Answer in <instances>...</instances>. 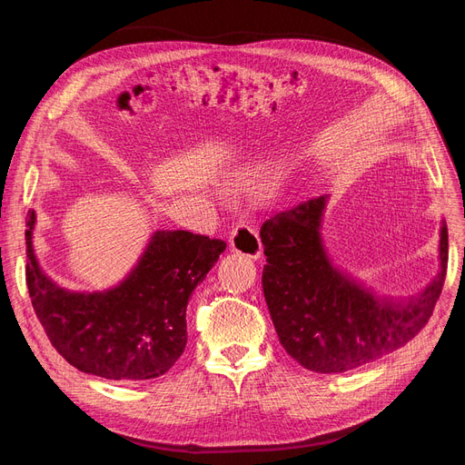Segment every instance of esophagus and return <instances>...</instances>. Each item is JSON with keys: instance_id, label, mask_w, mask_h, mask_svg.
I'll return each instance as SVG.
<instances>
[{"instance_id": "esophagus-1", "label": "esophagus", "mask_w": 465, "mask_h": 465, "mask_svg": "<svg viewBox=\"0 0 465 465\" xmlns=\"http://www.w3.org/2000/svg\"><path fill=\"white\" fill-rule=\"evenodd\" d=\"M229 241H231V248L238 252V254H244L252 260L262 258L260 236L254 229L248 227V224H238V227H234Z\"/></svg>"}]
</instances>
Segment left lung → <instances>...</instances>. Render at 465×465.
Listing matches in <instances>:
<instances>
[{
  "mask_svg": "<svg viewBox=\"0 0 465 465\" xmlns=\"http://www.w3.org/2000/svg\"><path fill=\"white\" fill-rule=\"evenodd\" d=\"M328 202L318 195L262 224V287L287 353L308 371L335 374L393 353L425 328L444 285L448 229L442 219L436 275L413 294L391 297L331 260L322 236Z\"/></svg>",
  "mask_w": 465,
  "mask_h": 465,
  "instance_id": "8db88e82",
  "label": "left lung"
}]
</instances>
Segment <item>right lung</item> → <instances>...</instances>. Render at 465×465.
<instances>
[{
    "instance_id": "1",
    "label": "right lung",
    "mask_w": 465,
    "mask_h": 465,
    "mask_svg": "<svg viewBox=\"0 0 465 465\" xmlns=\"http://www.w3.org/2000/svg\"><path fill=\"white\" fill-rule=\"evenodd\" d=\"M36 211L25 231L26 287L55 351L75 369L106 380H151L184 353L186 308L227 248L188 231H153L132 270L103 291L65 289L42 270Z\"/></svg>"
}]
</instances>
